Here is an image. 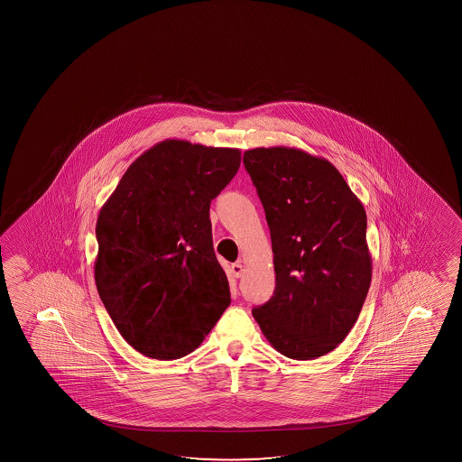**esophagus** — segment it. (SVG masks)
Here are the masks:
<instances>
[{"label": "esophagus", "mask_w": 462, "mask_h": 462, "mask_svg": "<svg viewBox=\"0 0 462 462\" xmlns=\"http://www.w3.org/2000/svg\"><path fill=\"white\" fill-rule=\"evenodd\" d=\"M230 272H232V274H234V278H241V274H243V272H245L243 263H241V262H236V263H234L232 268H230Z\"/></svg>", "instance_id": "obj_1"}]
</instances>
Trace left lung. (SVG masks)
Masks as SVG:
<instances>
[{
  "label": "left lung",
  "instance_id": "left-lung-1",
  "mask_svg": "<svg viewBox=\"0 0 462 462\" xmlns=\"http://www.w3.org/2000/svg\"><path fill=\"white\" fill-rule=\"evenodd\" d=\"M265 209L276 287L253 316L279 354L314 360L360 316L373 276L366 211L329 161L297 148L243 156Z\"/></svg>",
  "mask_w": 462,
  "mask_h": 462
}]
</instances>
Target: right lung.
Instances as JSON below:
<instances>
[{
    "instance_id": "obj_1",
    "label": "right lung",
    "mask_w": 462,
    "mask_h": 462,
    "mask_svg": "<svg viewBox=\"0 0 462 462\" xmlns=\"http://www.w3.org/2000/svg\"><path fill=\"white\" fill-rule=\"evenodd\" d=\"M236 148L164 140L135 159L97 222L95 281L125 341L154 360L202 344L230 304L209 203L240 169Z\"/></svg>"
}]
</instances>
